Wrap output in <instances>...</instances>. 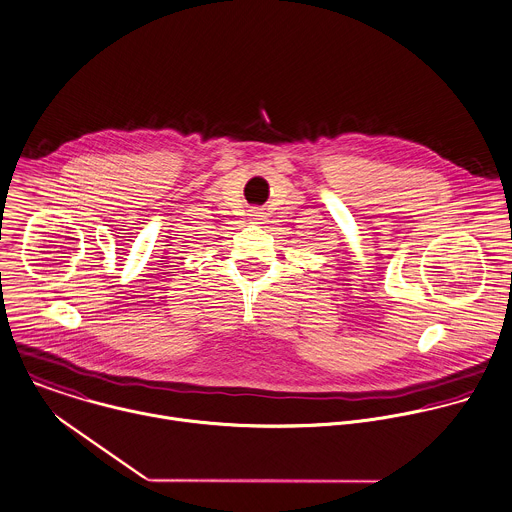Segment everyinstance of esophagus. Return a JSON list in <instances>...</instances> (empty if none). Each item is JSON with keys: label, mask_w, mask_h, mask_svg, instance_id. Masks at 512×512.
<instances>
[{"label": "esophagus", "mask_w": 512, "mask_h": 512, "mask_svg": "<svg viewBox=\"0 0 512 512\" xmlns=\"http://www.w3.org/2000/svg\"><path fill=\"white\" fill-rule=\"evenodd\" d=\"M265 217H267V213H265L263 209H259V207H255V209L249 211V219H251V221H263Z\"/></svg>", "instance_id": "34e87169"}]
</instances>
